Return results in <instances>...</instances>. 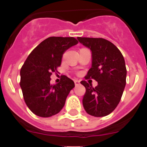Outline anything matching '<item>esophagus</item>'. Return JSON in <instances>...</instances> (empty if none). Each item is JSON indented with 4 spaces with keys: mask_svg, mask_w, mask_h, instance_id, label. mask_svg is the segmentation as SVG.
Instances as JSON below:
<instances>
[{
    "mask_svg": "<svg viewBox=\"0 0 147 147\" xmlns=\"http://www.w3.org/2000/svg\"><path fill=\"white\" fill-rule=\"evenodd\" d=\"M74 83H75V85H76V86H77V85H79L80 84V81H79V80H75Z\"/></svg>",
    "mask_w": 147,
    "mask_h": 147,
    "instance_id": "esophagus-1",
    "label": "esophagus"
}]
</instances>
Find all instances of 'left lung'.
<instances>
[{
    "label": "left lung",
    "mask_w": 147,
    "mask_h": 147,
    "mask_svg": "<svg viewBox=\"0 0 147 147\" xmlns=\"http://www.w3.org/2000/svg\"><path fill=\"white\" fill-rule=\"evenodd\" d=\"M77 39L91 51L92 65L87 77L98 82L95 88L86 81L81 82L86 89L82 98L83 107L89 115L103 117L115 110L121 98L127 77L125 61L119 49L108 40Z\"/></svg>",
    "instance_id": "obj_1"
}]
</instances>
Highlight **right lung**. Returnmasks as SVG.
<instances>
[{
	"label": "right lung",
	"mask_w": 147,
	"mask_h": 147,
	"mask_svg": "<svg viewBox=\"0 0 147 147\" xmlns=\"http://www.w3.org/2000/svg\"><path fill=\"white\" fill-rule=\"evenodd\" d=\"M78 41L74 37H51L32 51L20 70V88L26 104L35 115L51 117L64 107L74 82L66 76L55 85L51 76L61 64L62 55Z\"/></svg>",
	"instance_id": "right-lung-1"
}]
</instances>
